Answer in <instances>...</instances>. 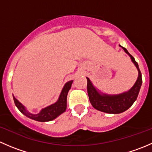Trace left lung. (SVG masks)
<instances>
[{
  "label": "left lung",
  "instance_id": "left-lung-1",
  "mask_svg": "<svg viewBox=\"0 0 152 152\" xmlns=\"http://www.w3.org/2000/svg\"><path fill=\"white\" fill-rule=\"evenodd\" d=\"M120 47H121L125 53L129 55L132 62H133L138 71L137 80L131 89L120 94H106L98 90L93 85L90 79L87 77V93L92 106L96 110L110 114H119L124 113L129 107H131L137 99L142 85V75L139 69L138 64L125 48L122 47L121 45H120Z\"/></svg>",
  "mask_w": 152,
  "mask_h": 152
}]
</instances>
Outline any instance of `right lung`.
Instances as JSON below:
<instances>
[{
    "label": "right lung",
    "mask_w": 152,
    "mask_h": 152,
    "mask_svg": "<svg viewBox=\"0 0 152 152\" xmlns=\"http://www.w3.org/2000/svg\"><path fill=\"white\" fill-rule=\"evenodd\" d=\"M73 82V80H70L65 83L62 91H61L59 98H58V100L54 104H52L51 105H49L45 108H42L39 111V113H37V114H34V113L28 111L25 106L22 104L13 96L14 102H15V105L18 107V110L20 111V113L29 118L39 122L50 121H53L55 118H56L62 113H65V111L66 110L67 93H68V91L71 87Z\"/></svg>",
    "instance_id": "add662e5"
}]
</instances>
